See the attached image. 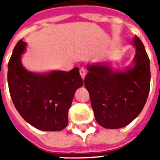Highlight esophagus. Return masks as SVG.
<instances>
[{"label": "esophagus", "instance_id": "34e87169", "mask_svg": "<svg viewBox=\"0 0 160 160\" xmlns=\"http://www.w3.org/2000/svg\"><path fill=\"white\" fill-rule=\"evenodd\" d=\"M86 70L84 69V68H80V76H81V78L82 79H85V76H86Z\"/></svg>", "mask_w": 160, "mask_h": 160}]
</instances>
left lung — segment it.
<instances>
[{
    "instance_id": "8db88e82",
    "label": "left lung",
    "mask_w": 160,
    "mask_h": 160,
    "mask_svg": "<svg viewBox=\"0 0 160 160\" xmlns=\"http://www.w3.org/2000/svg\"><path fill=\"white\" fill-rule=\"evenodd\" d=\"M131 44L135 55L122 71L110 63L88 64L85 87L90 94L97 122L105 128L125 127L137 118L150 90V61L144 44L135 37Z\"/></svg>"
}]
</instances>
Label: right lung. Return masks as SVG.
Here are the masks:
<instances>
[{
    "label": "right lung",
    "instance_id": "obj_1",
    "mask_svg": "<svg viewBox=\"0 0 160 160\" xmlns=\"http://www.w3.org/2000/svg\"><path fill=\"white\" fill-rule=\"evenodd\" d=\"M26 42L19 40L8 62V82L13 104L32 126L43 131H60L68 124V110L75 91L83 86L79 68L68 72L37 73L21 62Z\"/></svg>",
    "mask_w": 160,
    "mask_h": 160
}]
</instances>
